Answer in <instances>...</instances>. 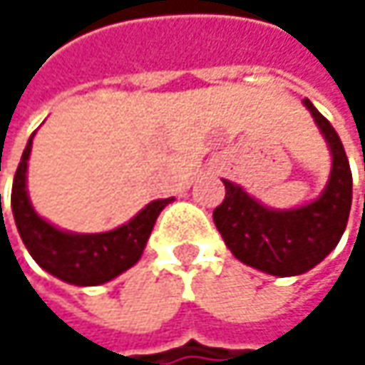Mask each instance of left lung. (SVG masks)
<instances>
[{
    "mask_svg": "<svg viewBox=\"0 0 365 365\" xmlns=\"http://www.w3.org/2000/svg\"><path fill=\"white\" fill-rule=\"evenodd\" d=\"M331 152V171L319 198L298 209H268L241 185L224 180L226 196L213 222L237 259L274 277H294L315 268L338 245L353 198L351 167L334 126L304 99Z\"/></svg>",
    "mask_w": 365,
    "mask_h": 365,
    "instance_id": "left-lung-1",
    "label": "left lung"
}]
</instances>
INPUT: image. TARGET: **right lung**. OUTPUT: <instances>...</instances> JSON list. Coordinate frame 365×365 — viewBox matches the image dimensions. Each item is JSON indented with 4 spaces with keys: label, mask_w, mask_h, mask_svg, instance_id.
Returning <instances> with one entry per match:
<instances>
[{
    "label": "right lung",
    "mask_w": 365,
    "mask_h": 365,
    "mask_svg": "<svg viewBox=\"0 0 365 365\" xmlns=\"http://www.w3.org/2000/svg\"><path fill=\"white\" fill-rule=\"evenodd\" d=\"M34 135L27 141L23 158L19 163L12 183V213L19 235L37 264L56 279L91 287L115 279L133 264L145 250L156 217L173 198L152 200L128 224L99 235L65 232L43 217H39L27 194V160L31 154Z\"/></svg>",
    "instance_id": "1"
}]
</instances>
